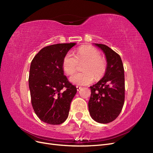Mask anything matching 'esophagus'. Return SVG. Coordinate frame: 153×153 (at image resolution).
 <instances>
[{
    "label": "esophagus",
    "instance_id": "34e87169",
    "mask_svg": "<svg viewBox=\"0 0 153 153\" xmlns=\"http://www.w3.org/2000/svg\"><path fill=\"white\" fill-rule=\"evenodd\" d=\"M81 87H80V86H76V90L78 91H79L80 89H81Z\"/></svg>",
    "mask_w": 153,
    "mask_h": 153
}]
</instances>
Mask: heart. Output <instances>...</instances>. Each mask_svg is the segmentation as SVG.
Here are the masks:
<instances>
[{"label": "heart", "mask_w": 153, "mask_h": 153, "mask_svg": "<svg viewBox=\"0 0 153 153\" xmlns=\"http://www.w3.org/2000/svg\"><path fill=\"white\" fill-rule=\"evenodd\" d=\"M85 61L82 66V72L75 73L69 80L78 85H89L95 80H100L106 72V63L101 57L99 51L91 46H82L78 48L75 55L67 53L62 61V68L67 75H71L76 69L78 62Z\"/></svg>", "instance_id": "obj_1"}]
</instances>
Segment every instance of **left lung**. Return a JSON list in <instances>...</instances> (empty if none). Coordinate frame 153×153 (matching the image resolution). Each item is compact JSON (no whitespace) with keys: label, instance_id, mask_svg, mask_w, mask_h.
Listing matches in <instances>:
<instances>
[{"label":"left lung","instance_id":"8db88e82","mask_svg":"<svg viewBox=\"0 0 153 153\" xmlns=\"http://www.w3.org/2000/svg\"><path fill=\"white\" fill-rule=\"evenodd\" d=\"M105 55L106 69L103 77L90 87L91 94L88 103L92 119L107 124L116 119L124 102V72L121 57L108 46L94 43Z\"/></svg>","mask_w":153,"mask_h":153}]
</instances>
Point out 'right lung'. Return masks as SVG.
<instances>
[{
  "mask_svg": "<svg viewBox=\"0 0 153 153\" xmlns=\"http://www.w3.org/2000/svg\"><path fill=\"white\" fill-rule=\"evenodd\" d=\"M75 43L48 46L36 55L30 64L29 87L32 107L41 121L60 124L68 117L76 88L64 75L62 61Z\"/></svg>",
  "mask_w": 153,
  "mask_h": 153,
  "instance_id": "1",
  "label": "right lung"
}]
</instances>
